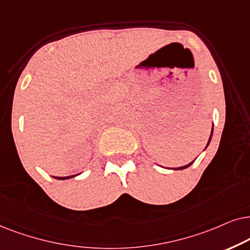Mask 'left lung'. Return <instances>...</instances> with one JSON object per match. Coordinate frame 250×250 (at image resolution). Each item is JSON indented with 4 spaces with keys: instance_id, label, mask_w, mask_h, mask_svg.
Wrapping results in <instances>:
<instances>
[{
    "instance_id": "1",
    "label": "left lung",
    "mask_w": 250,
    "mask_h": 250,
    "mask_svg": "<svg viewBox=\"0 0 250 250\" xmlns=\"http://www.w3.org/2000/svg\"><path fill=\"white\" fill-rule=\"evenodd\" d=\"M212 131H214V128L211 129V134H210V137H209V141H208V144H207V146L209 145V143H210V141H211V136H212ZM207 146H206V147H207ZM193 162L194 161H192L191 164H188V165H186V166H183V167H179V168H174V170H182V169H185V168H188V167H189V166H191Z\"/></svg>"
}]
</instances>
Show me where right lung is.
<instances>
[{"instance_id": "1", "label": "right lung", "mask_w": 250, "mask_h": 250, "mask_svg": "<svg viewBox=\"0 0 250 250\" xmlns=\"http://www.w3.org/2000/svg\"><path fill=\"white\" fill-rule=\"evenodd\" d=\"M79 175V174H78ZM78 175H73V176H67V177H53V178H57V179H68V178H72V177H75V176Z\"/></svg>"}]
</instances>
